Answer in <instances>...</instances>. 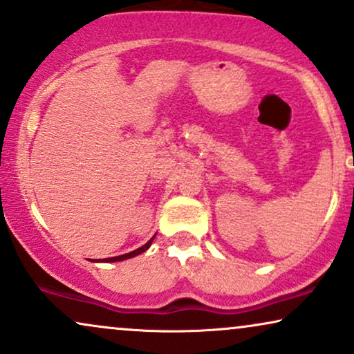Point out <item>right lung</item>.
<instances>
[{
	"label": "right lung",
	"mask_w": 354,
	"mask_h": 354,
	"mask_svg": "<svg viewBox=\"0 0 354 354\" xmlns=\"http://www.w3.org/2000/svg\"><path fill=\"white\" fill-rule=\"evenodd\" d=\"M154 238H156V234L154 236H152L149 241H147L146 244H144V246H141V248H138V250H134V251H131V252H126V254H121V256H115V257H106V259H100L102 261V263H116V261H124V259H129V257H134V256H138V254H141V252H144V251H147L151 248V244H152V241H154ZM100 261L97 259V263H100Z\"/></svg>",
	"instance_id": "right-lung-1"
}]
</instances>
